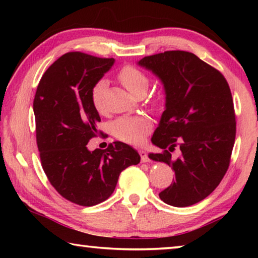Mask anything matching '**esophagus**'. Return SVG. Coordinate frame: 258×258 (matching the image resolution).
I'll return each mask as SVG.
<instances>
[{
	"mask_svg": "<svg viewBox=\"0 0 258 258\" xmlns=\"http://www.w3.org/2000/svg\"><path fill=\"white\" fill-rule=\"evenodd\" d=\"M139 154H140V156H141V161H142V163H148V161H150L149 157H148L147 152L145 150H140Z\"/></svg>",
	"mask_w": 258,
	"mask_h": 258,
	"instance_id": "1",
	"label": "esophagus"
}]
</instances>
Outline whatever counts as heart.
<instances>
[{"label": "heart", "instance_id": "obj_1", "mask_svg": "<svg viewBox=\"0 0 258 258\" xmlns=\"http://www.w3.org/2000/svg\"><path fill=\"white\" fill-rule=\"evenodd\" d=\"M118 78L121 84L127 89L131 93L138 95L140 93H145L148 86H149V78L143 73L141 69L132 66V64H125L118 72ZM107 87L106 80H99L93 85L91 90V99L94 108L99 112L104 111L103 107V93ZM163 102V97L157 95L152 100V106L159 107ZM152 128V123L149 117L140 116H130V117H119L110 124V132L116 139L120 141L131 143V145H140L145 141L147 134Z\"/></svg>", "mask_w": 258, "mask_h": 258}]
</instances>
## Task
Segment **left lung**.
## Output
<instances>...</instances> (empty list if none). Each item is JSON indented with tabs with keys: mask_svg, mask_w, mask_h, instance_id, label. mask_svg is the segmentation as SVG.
I'll use <instances>...</instances> for the list:
<instances>
[{
	"mask_svg": "<svg viewBox=\"0 0 258 258\" xmlns=\"http://www.w3.org/2000/svg\"><path fill=\"white\" fill-rule=\"evenodd\" d=\"M163 82L166 109L151 141L163 151L149 158L175 173L159 194L164 203L186 207L202 202L228 171L235 140L232 94L222 74L186 51H165L138 62ZM178 147L180 156L171 152Z\"/></svg>",
	"mask_w": 258,
	"mask_h": 258,
	"instance_id": "obj_1",
	"label": "left lung"
}]
</instances>
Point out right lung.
<instances>
[{"mask_svg":"<svg viewBox=\"0 0 258 258\" xmlns=\"http://www.w3.org/2000/svg\"><path fill=\"white\" fill-rule=\"evenodd\" d=\"M115 62L83 52H68L42 76L34 98L36 142L43 171L60 196L80 206H94L115 190L119 174L140 163V155L116 141L90 151L101 120L91 90Z\"/></svg>","mask_w":258,"mask_h":258,"instance_id":"add662e5","label":"right lung"}]
</instances>
